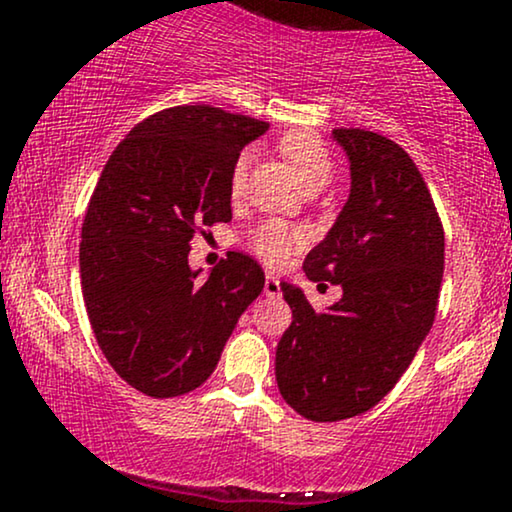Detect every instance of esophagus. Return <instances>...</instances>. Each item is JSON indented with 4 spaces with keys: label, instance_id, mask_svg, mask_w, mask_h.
<instances>
[{
    "label": "esophagus",
    "instance_id": "34e87169",
    "mask_svg": "<svg viewBox=\"0 0 512 512\" xmlns=\"http://www.w3.org/2000/svg\"><path fill=\"white\" fill-rule=\"evenodd\" d=\"M279 291H281L279 279H276L274 274H267V279H264V293H267V296H279Z\"/></svg>",
    "mask_w": 512,
    "mask_h": 512
}]
</instances>
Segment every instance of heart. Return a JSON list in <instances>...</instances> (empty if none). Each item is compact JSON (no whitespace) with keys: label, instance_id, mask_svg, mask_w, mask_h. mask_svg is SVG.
<instances>
[{"label":"heart","instance_id":"1","mask_svg":"<svg viewBox=\"0 0 512 512\" xmlns=\"http://www.w3.org/2000/svg\"><path fill=\"white\" fill-rule=\"evenodd\" d=\"M279 151L284 154L286 161L291 163L298 178L308 187H322L332 175V156L327 151L325 142L320 134L310 132V129H291L279 137ZM252 154L243 151L231 168V195L238 197L243 192L245 180H248ZM245 243L252 250V255L260 257L262 262L284 264L289 257L305 243V233L301 226L289 223L284 219H264L250 228Z\"/></svg>","mask_w":512,"mask_h":512}]
</instances>
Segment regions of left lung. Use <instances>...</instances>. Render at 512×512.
Returning a JSON list of instances; mask_svg holds the SVG:
<instances>
[{
	"label": "left lung",
	"mask_w": 512,
	"mask_h": 512,
	"mask_svg": "<svg viewBox=\"0 0 512 512\" xmlns=\"http://www.w3.org/2000/svg\"><path fill=\"white\" fill-rule=\"evenodd\" d=\"M332 134L349 156L351 195L303 269L344 296L315 313L281 284L293 317L274 363L281 397L317 424L363 414L397 385L433 325L445 264L443 223L407 151L368 129Z\"/></svg>",
	"instance_id": "1"
}]
</instances>
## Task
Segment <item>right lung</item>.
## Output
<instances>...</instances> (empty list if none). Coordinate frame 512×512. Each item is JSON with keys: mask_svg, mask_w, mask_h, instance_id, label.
<instances>
[{"mask_svg": "<svg viewBox=\"0 0 512 512\" xmlns=\"http://www.w3.org/2000/svg\"><path fill=\"white\" fill-rule=\"evenodd\" d=\"M269 122L214 105L149 115L117 144L81 226V291L113 370L154 399L214 373L238 317L264 289L262 267L228 252L209 279L187 264L190 240L231 221V168Z\"/></svg>", "mask_w": 512, "mask_h": 512, "instance_id": "right-lung-1", "label": "right lung"}]
</instances>
